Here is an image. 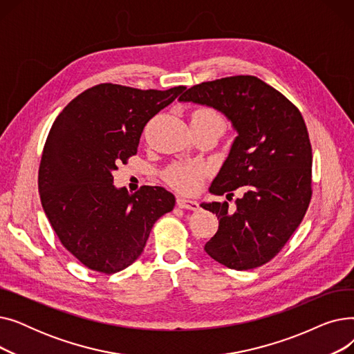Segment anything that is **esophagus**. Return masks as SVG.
<instances>
[{"mask_svg":"<svg viewBox=\"0 0 354 354\" xmlns=\"http://www.w3.org/2000/svg\"><path fill=\"white\" fill-rule=\"evenodd\" d=\"M176 203H178V207L182 208V209H191V211H198V209H199L198 202H196V201H192V199H189V198H182V196H179V198L176 199Z\"/></svg>","mask_w":354,"mask_h":354,"instance_id":"1","label":"esophagus"}]
</instances>
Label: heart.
Masks as SVG:
<instances>
[{"label":"heart","mask_w":354,"mask_h":354,"mask_svg":"<svg viewBox=\"0 0 354 354\" xmlns=\"http://www.w3.org/2000/svg\"><path fill=\"white\" fill-rule=\"evenodd\" d=\"M207 122H216L224 126V119L212 107H198L191 113V123ZM207 172L208 167L202 163H175L167 167L165 178L174 188L182 192H195Z\"/></svg>","instance_id":"obj_1"}]
</instances>
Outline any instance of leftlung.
Segmentation results:
<instances>
[{
    "label": "left lung",
    "mask_w": 354,
    "mask_h": 354,
    "mask_svg": "<svg viewBox=\"0 0 354 354\" xmlns=\"http://www.w3.org/2000/svg\"><path fill=\"white\" fill-rule=\"evenodd\" d=\"M179 100L219 110L238 133L209 192L230 199L241 188L244 196L235 209L228 202L201 203L219 221L207 254L236 271L267 264L301 224L313 194V153L300 110L255 76L203 82Z\"/></svg>",
    "instance_id": "1"
}]
</instances>
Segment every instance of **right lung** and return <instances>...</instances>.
<instances>
[{"instance_id": "obj_1", "label": "right lung", "mask_w": 354, "mask_h": 354, "mask_svg": "<svg viewBox=\"0 0 354 354\" xmlns=\"http://www.w3.org/2000/svg\"><path fill=\"white\" fill-rule=\"evenodd\" d=\"M187 88L93 86L54 120L39 169L43 209L63 247L97 272L113 274L143 252L155 222L175 207L162 187L129 194L113 171L136 155L146 123Z\"/></svg>"}]
</instances>
